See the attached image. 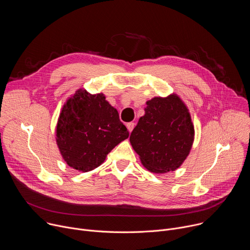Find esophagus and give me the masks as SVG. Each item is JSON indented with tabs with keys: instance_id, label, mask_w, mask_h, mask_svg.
<instances>
[{
	"instance_id": "1",
	"label": "esophagus",
	"mask_w": 250,
	"mask_h": 250,
	"mask_svg": "<svg viewBox=\"0 0 250 250\" xmlns=\"http://www.w3.org/2000/svg\"><path fill=\"white\" fill-rule=\"evenodd\" d=\"M134 123H128L127 125H126V127H127V129H128V131L129 132H131L132 131V129H133V127H134Z\"/></svg>"
}]
</instances>
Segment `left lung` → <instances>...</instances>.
<instances>
[{
  "label": "left lung",
  "instance_id": "obj_1",
  "mask_svg": "<svg viewBox=\"0 0 250 250\" xmlns=\"http://www.w3.org/2000/svg\"><path fill=\"white\" fill-rule=\"evenodd\" d=\"M145 111L129 136L132 148L150 172L175 171L189 155L194 142L195 129L187 105L173 93L147 101Z\"/></svg>",
  "mask_w": 250,
  "mask_h": 250
}]
</instances>
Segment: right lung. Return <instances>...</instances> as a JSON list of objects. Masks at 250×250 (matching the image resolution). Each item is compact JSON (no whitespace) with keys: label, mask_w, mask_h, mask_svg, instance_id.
I'll return each instance as SVG.
<instances>
[{"label":"right lung","mask_w":250,"mask_h":250,"mask_svg":"<svg viewBox=\"0 0 250 250\" xmlns=\"http://www.w3.org/2000/svg\"><path fill=\"white\" fill-rule=\"evenodd\" d=\"M56 144L64 161L75 170L99 167L111 150L129 135L118 111L103 93L79 89L63 104L56 129Z\"/></svg>","instance_id":"1"}]
</instances>
